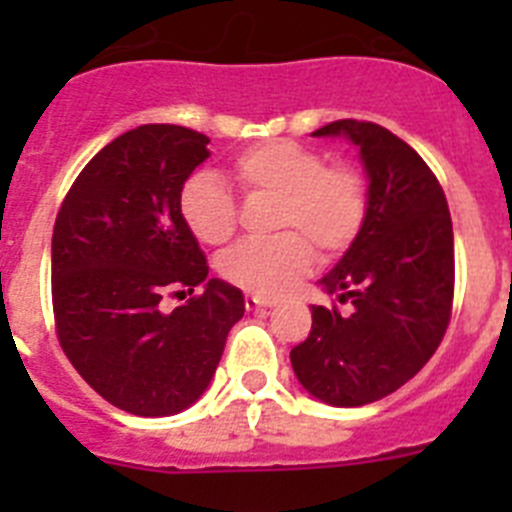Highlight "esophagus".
I'll return each instance as SVG.
<instances>
[{
	"label": "esophagus",
	"instance_id": "1",
	"mask_svg": "<svg viewBox=\"0 0 512 512\" xmlns=\"http://www.w3.org/2000/svg\"><path fill=\"white\" fill-rule=\"evenodd\" d=\"M269 307H274V300H264V297L246 295V310L259 312V310H269Z\"/></svg>",
	"mask_w": 512,
	"mask_h": 512
}]
</instances>
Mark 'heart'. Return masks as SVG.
<instances>
[{
	"mask_svg": "<svg viewBox=\"0 0 512 512\" xmlns=\"http://www.w3.org/2000/svg\"><path fill=\"white\" fill-rule=\"evenodd\" d=\"M230 182L246 197H274L279 238L243 243L220 261V274L233 287L261 297L287 292L310 271V243L333 259L361 233L366 217L364 179L346 166H328L315 148L269 140L246 148L230 164ZM179 215L205 246H225L238 225L233 194L215 176H192L179 192Z\"/></svg>",
	"mask_w": 512,
	"mask_h": 512,
	"instance_id": "heart-1",
	"label": "heart"
}]
</instances>
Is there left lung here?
Segmentation results:
<instances>
[{
  "label": "left lung",
  "instance_id": "8db88e82",
  "mask_svg": "<svg viewBox=\"0 0 512 512\" xmlns=\"http://www.w3.org/2000/svg\"><path fill=\"white\" fill-rule=\"evenodd\" d=\"M366 174V217L320 287L351 312L312 305V330L289 351L300 384L333 408L400 390L436 354L454 300V228L441 184L413 148L374 122L336 120Z\"/></svg>",
  "mask_w": 512,
  "mask_h": 512
}]
</instances>
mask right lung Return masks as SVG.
<instances>
[{
    "mask_svg": "<svg viewBox=\"0 0 512 512\" xmlns=\"http://www.w3.org/2000/svg\"><path fill=\"white\" fill-rule=\"evenodd\" d=\"M182 125L122 133L76 176L51 246L58 341L76 372L115 408L143 418L187 410L210 387L243 292L210 279L179 215V192L210 156ZM203 287L171 313V288ZM179 295V292H176Z\"/></svg>",
    "mask_w": 512,
    "mask_h": 512,
    "instance_id": "right-lung-1",
    "label": "right lung"
}]
</instances>
